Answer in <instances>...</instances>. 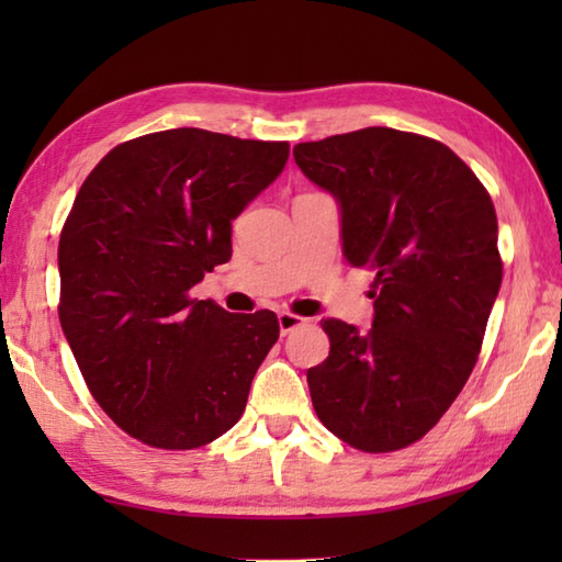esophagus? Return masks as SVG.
<instances>
[{
    "instance_id": "1",
    "label": "esophagus",
    "mask_w": 562,
    "mask_h": 562,
    "mask_svg": "<svg viewBox=\"0 0 562 562\" xmlns=\"http://www.w3.org/2000/svg\"><path fill=\"white\" fill-rule=\"evenodd\" d=\"M278 322H280V331L282 335H290L292 329H297V327H302L304 322V317H300V315H292V312H280L278 315Z\"/></svg>"
}]
</instances>
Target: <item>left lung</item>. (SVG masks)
I'll return each instance as SVG.
<instances>
[{"label": "left lung", "instance_id": "1", "mask_svg": "<svg viewBox=\"0 0 562 562\" xmlns=\"http://www.w3.org/2000/svg\"><path fill=\"white\" fill-rule=\"evenodd\" d=\"M292 156L339 203L347 262L374 270L372 327L322 319L329 357L307 369L312 406L359 451L404 449L439 424L479 359L503 278L491 195L449 146L386 126Z\"/></svg>", "mask_w": 562, "mask_h": 562}]
</instances>
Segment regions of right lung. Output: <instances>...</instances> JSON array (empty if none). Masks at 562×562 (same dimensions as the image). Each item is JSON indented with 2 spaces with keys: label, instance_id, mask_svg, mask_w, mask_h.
<instances>
[{
  "label": "right lung",
  "instance_id": "1",
  "mask_svg": "<svg viewBox=\"0 0 562 562\" xmlns=\"http://www.w3.org/2000/svg\"><path fill=\"white\" fill-rule=\"evenodd\" d=\"M284 140L170 128L101 158L59 240L64 337L99 406L133 439L186 451L243 416L280 337L190 290L233 255V221L282 173Z\"/></svg>",
  "mask_w": 562,
  "mask_h": 562
}]
</instances>
